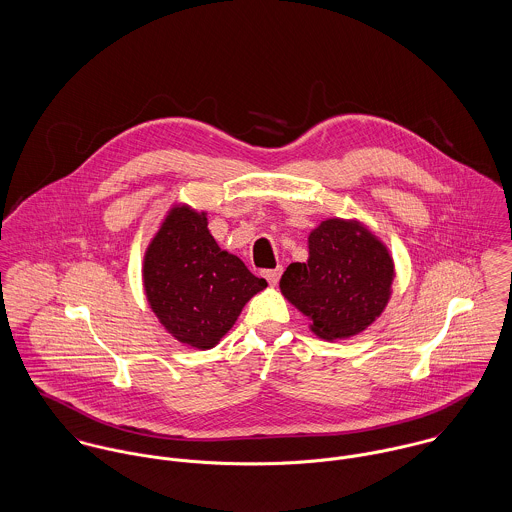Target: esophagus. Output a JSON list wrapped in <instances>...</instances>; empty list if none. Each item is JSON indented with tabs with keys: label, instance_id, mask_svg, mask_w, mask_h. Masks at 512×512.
<instances>
[{
	"label": "esophagus",
	"instance_id": "esophagus-1",
	"mask_svg": "<svg viewBox=\"0 0 512 512\" xmlns=\"http://www.w3.org/2000/svg\"><path fill=\"white\" fill-rule=\"evenodd\" d=\"M281 273H283V267H277V269L265 271L263 275H265V279L269 281V284H271V286H275V284L279 283V279H281Z\"/></svg>",
	"mask_w": 512,
	"mask_h": 512
}]
</instances>
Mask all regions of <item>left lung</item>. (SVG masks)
<instances>
[{
  "mask_svg": "<svg viewBox=\"0 0 512 512\" xmlns=\"http://www.w3.org/2000/svg\"><path fill=\"white\" fill-rule=\"evenodd\" d=\"M397 277L389 247L361 220L328 218L308 233L306 263L281 277L284 298L326 341L365 332L387 308Z\"/></svg>",
  "mask_w": 512,
  "mask_h": 512,
  "instance_id": "left-lung-1",
  "label": "left lung"
}]
</instances>
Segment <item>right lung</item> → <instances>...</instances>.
Segmentation results:
<instances>
[{
  "mask_svg": "<svg viewBox=\"0 0 512 512\" xmlns=\"http://www.w3.org/2000/svg\"><path fill=\"white\" fill-rule=\"evenodd\" d=\"M147 302L172 338L194 349L216 347L243 306L267 281L224 251L208 229V214L176 202L143 255Z\"/></svg>",
  "mask_w": 512,
  "mask_h": 512,
  "instance_id": "right-lung-1",
  "label": "right lung"
}]
</instances>
